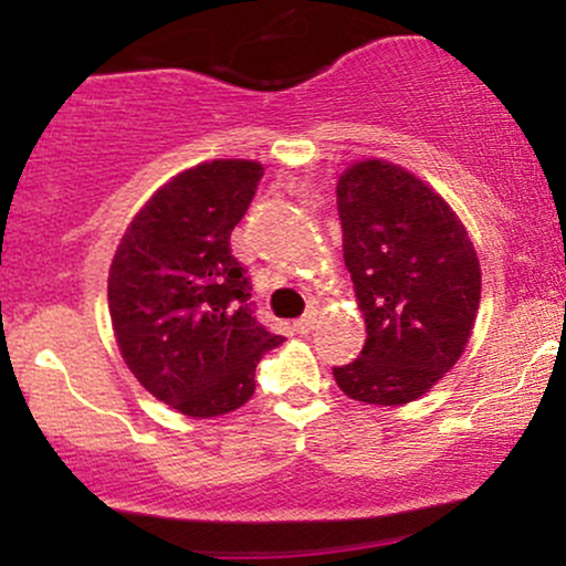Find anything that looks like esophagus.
Returning a JSON list of instances; mask_svg holds the SVG:
<instances>
[{
	"mask_svg": "<svg viewBox=\"0 0 566 566\" xmlns=\"http://www.w3.org/2000/svg\"><path fill=\"white\" fill-rule=\"evenodd\" d=\"M314 324H316V316L314 314H305L295 324H292V329H295L297 335H308L311 329H314Z\"/></svg>",
	"mask_w": 566,
	"mask_h": 566,
	"instance_id": "34e87169",
	"label": "esophagus"
}]
</instances>
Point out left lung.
<instances>
[{
    "mask_svg": "<svg viewBox=\"0 0 566 566\" xmlns=\"http://www.w3.org/2000/svg\"><path fill=\"white\" fill-rule=\"evenodd\" d=\"M337 216L367 340L359 359L333 375L350 399L407 405L444 378L469 343L482 297L476 250L433 188L382 159L340 175Z\"/></svg>",
    "mask_w": 566,
    "mask_h": 566,
    "instance_id": "8db88e82",
    "label": "left lung"
}]
</instances>
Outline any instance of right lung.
<instances>
[{
    "label": "right lung",
    "mask_w": 566,
    "mask_h": 566,
    "mask_svg": "<svg viewBox=\"0 0 566 566\" xmlns=\"http://www.w3.org/2000/svg\"><path fill=\"white\" fill-rule=\"evenodd\" d=\"M263 167L212 159L175 175L127 226L108 271L122 359L148 394L188 418H218L255 394V367L284 340L255 319L231 231Z\"/></svg>",
    "instance_id": "right-lung-1"
}]
</instances>
